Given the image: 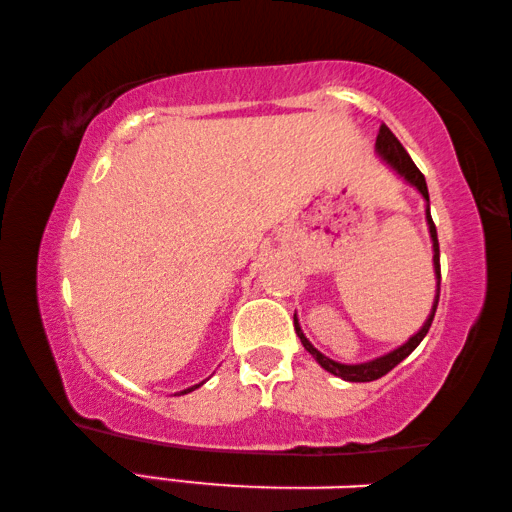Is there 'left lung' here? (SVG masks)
<instances>
[{
	"instance_id": "1",
	"label": "left lung",
	"mask_w": 512,
	"mask_h": 512,
	"mask_svg": "<svg viewBox=\"0 0 512 512\" xmlns=\"http://www.w3.org/2000/svg\"><path fill=\"white\" fill-rule=\"evenodd\" d=\"M375 151L384 158L391 167L400 173V176L406 180V183L413 185L418 192L422 194L424 201L429 203V189H427V180H424L422 171L415 167V162L411 160V155L406 153L404 146L400 144V140L391 133V128H388L386 124L379 126V135H377V142H375ZM427 225H429V235H431V244H433V271H436V300H433V307H431V314L427 318V323L422 325V329L418 334H413L409 341H406L404 345H400V348L384 354V357H377L372 361H366V363H352V366H348V363H339V361H332L329 357H325L323 352H318L314 345L309 343V339L305 334H302L300 329V323L298 318L293 316V325H296V334L300 336L302 345H305V350L314 357L320 366H323L327 372H332V375L341 377L345 381H375L379 377H384L386 372H391L397 363L404 361L409 354L418 348L420 341L427 336L429 327L433 323V316H436V309H438V298H440V248H438V232H436V225H433V219L429 214V205H427Z\"/></svg>"
}]
</instances>
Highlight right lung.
Returning a JSON list of instances; mask_svg holds the SVG:
<instances>
[{
  "instance_id": "1",
  "label": "right lung",
  "mask_w": 512,
  "mask_h": 512,
  "mask_svg": "<svg viewBox=\"0 0 512 512\" xmlns=\"http://www.w3.org/2000/svg\"><path fill=\"white\" fill-rule=\"evenodd\" d=\"M201 384H203V381H201ZM201 384H196V386H192V388H185V391H180V393H183V395H185V393H192V391H196V388L201 386Z\"/></svg>"
}]
</instances>
